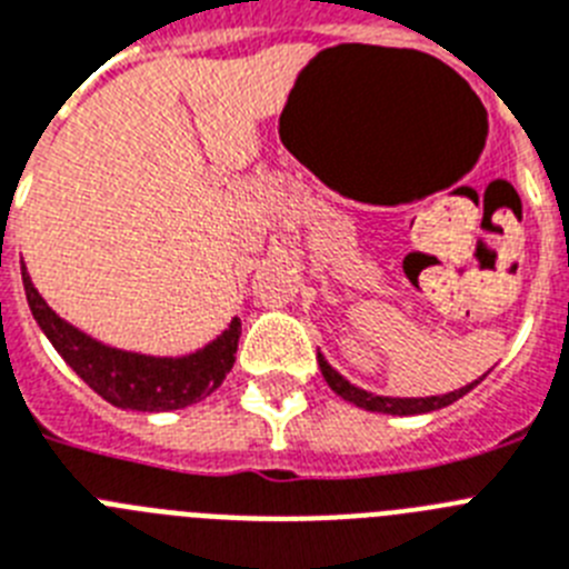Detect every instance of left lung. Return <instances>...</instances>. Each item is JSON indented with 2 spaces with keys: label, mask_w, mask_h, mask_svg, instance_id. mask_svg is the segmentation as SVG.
Wrapping results in <instances>:
<instances>
[{
  "label": "left lung",
  "mask_w": 569,
  "mask_h": 569,
  "mask_svg": "<svg viewBox=\"0 0 569 569\" xmlns=\"http://www.w3.org/2000/svg\"><path fill=\"white\" fill-rule=\"evenodd\" d=\"M318 363H320V372H323L326 383L332 387V392H338L343 401L355 403V407L367 409V412H383V415H423V412H435V409H443L449 403H456L458 398L469 392V389H476L487 375H481L478 380L467 383V387L456 389V392H447V395H429V398H389V395H375L367 392V389L355 387L338 369L329 367V360L318 352Z\"/></svg>",
  "instance_id": "left-lung-1"
}]
</instances>
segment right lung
Here are the masks:
<instances>
[{
  "label": "right lung",
  "instance_id": "add662e5",
  "mask_svg": "<svg viewBox=\"0 0 569 569\" xmlns=\"http://www.w3.org/2000/svg\"><path fill=\"white\" fill-rule=\"evenodd\" d=\"M22 283L33 320L51 340L53 349L93 392L113 407L137 409V412L186 409L209 398L234 367L240 318H231L229 329L197 352L180 355V358H157V355L126 352V349L102 343L59 318L37 291L24 266Z\"/></svg>",
  "mask_w": 569,
  "mask_h": 569
}]
</instances>
